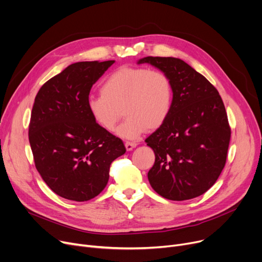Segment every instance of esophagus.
Returning <instances> with one entry per match:
<instances>
[{
    "label": "esophagus",
    "mask_w": 262,
    "mask_h": 262,
    "mask_svg": "<svg viewBox=\"0 0 262 262\" xmlns=\"http://www.w3.org/2000/svg\"><path fill=\"white\" fill-rule=\"evenodd\" d=\"M136 146H137V143H135V142H125V148L128 151L133 150Z\"/></svg>",
    "instance_id": "34e87169"
}]
</instances>
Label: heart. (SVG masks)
Segmentation results:
<instances>
[{"instance_id": "b5f03b06", "label": "heart", "mask_w": 262, "mask_h": 262, "mask_svg": "<svg viewBox=\"0 0 262 262\" xmlns=\"http://www.w3.org/2000/svg\"><path fill=\"white\" fill-rule=\"evenodd\" d=\"M172 100L168 77L157 69L123 66L101 86V96L87 100V111L102 129L112 133L124 115L117 135L136 140L147 129L155 130L166 121Z\"/></svg>"}]
</instances>
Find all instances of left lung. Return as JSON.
Segmentation results:
<instances>
[{
	"mask_svg": "<svg viewBox=\"0 0 262 262\" xmlns=\"http://www.w3.org/2000/svg\"><path fill=\"white\" fill-rule=\"evenodd\" d=\"M171 84L170 113L164 124L145 139L155 152L147 177L165 199L182 201L210 189L225 165L231 139L224 104L208 80L181 59L145 57Z\"/></svg>",
	"mask_w": 262,
	"mask_h": 262,
	"instance_id": "1",
	"label": "left lung"
}]
</instances>
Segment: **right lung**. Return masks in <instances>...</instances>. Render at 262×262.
I'll list each match as a JSON object with an SVG mask.
<instances>
[{
  "mask_svg": "<svg viewBox=\"0 0 262 262\" xmlns=\"http://www.w3.org/2000/svg\"><path fill=\"white\" fill-rule=\"evenodd\" d=\"M114 63L69 65L34 99L28 132L34 164L49 188L65 199L98 196L108 182L112 162L126 151L121 139L97 125L87 111L93 85Z\"/></svg>",
  "mask_w": 262,
  "mask_h": 262,
  "instance_id": "obj_1",
  "label": "right lung"
}]
</instances>
